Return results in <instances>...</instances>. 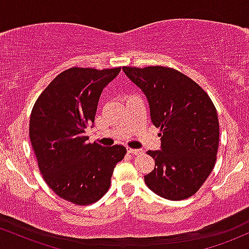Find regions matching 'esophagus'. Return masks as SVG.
<instances>
[{"instance_id": "esophagus-1", "label": "esophagus", "mask_w": 249, "mask_h": 249, "mask_svg": "<svg viewBox=\"0 0 249 249\" xmlns=\"http://www.w3.org/2000/svg\"><path fill=\"white\" fill-rule=\"evenodd\" d=\"M127 152L129 153V154L139 155V154H141L142 150L141 149H134V148H127Z\"/></svg>"}]
</instances>
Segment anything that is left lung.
<instances>
[{
    "label": "left lung",
    "instance_id": "1",
    "mask_svg": "<svg viewBox=\"0 0 249 249\" xmlns=\"http://www.w3.org/2000/svg\"><path fill=\"white\" fill-rule=\"evenodd\" d=\"M125 76L147 97L150 120L161 140L148 150L154 170L148 188L167 200H183L203 185L216 161L219 120L213 102L197 83L167 67H124Z\"/></svg>",
    "mask_w": 249,
    "mask_h": 249
}]
</instances>
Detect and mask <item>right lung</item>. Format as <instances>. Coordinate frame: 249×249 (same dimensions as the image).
Returning <instances> with one entry per match:
<instances>
[{"instance_id":"add662e5","label":"right lung","mask_w":249,"mask_h":249,"mask_svg":"<svg viewBox=\"0 0 249 249\" xmlns=\"http://www.w3.org/2000/svg\"><path fill=\"white\" fill-rule=\"evenodd\" d=\"M121 68H71L50 82L35 102L29 136L38 168L55 194L75 205H89L109 189L125 147L90 143L86 130L94 127L103 89Z\"/></svg>"}]
</instances>
